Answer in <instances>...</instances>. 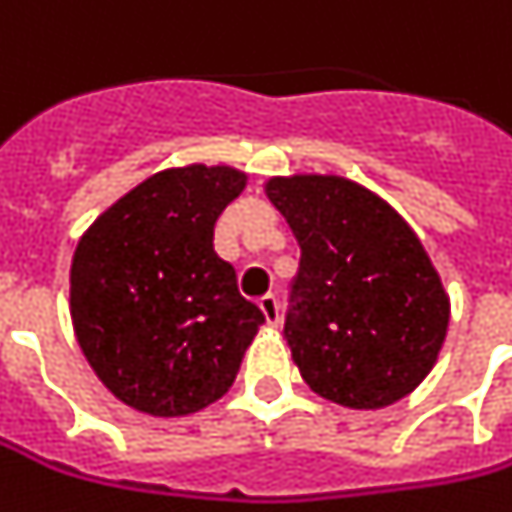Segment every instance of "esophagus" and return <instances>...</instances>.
<instances>
[{"mask_svg": "<svg viewBox=\"0 0 512 512\" xmlns=\"http://www.w3.org/2000/svg\"><path fill=\"white\" fill-rule=\"evenodd\" d=\"M260 310H263V316H266L268 327H277L280 324V302H277V296H263L260 299Z\"/></svg>", "mask_w": 512, "mask_h": 512, "instance_id": "obj_1", "label": "esophagus"}]
</instances>
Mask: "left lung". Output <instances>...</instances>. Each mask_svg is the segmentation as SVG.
<instances>
[{"mask_svg": "<svg viewBox=\"0 0 512 512\" xmlns=\"http://www.w3.org/2000/svg\"><path fill=\"white\" fill-rule=\"evenodd\" d=\"M263 188L302 249L282 332L302 380L355 410L405 399L438 363L452 313L413 227L341 174L268 177Z\"/></svg>", "mask_w": 512, "mask_h": 512, "instance_id": "8db88e82", "label": "left lung"}]
</instances>
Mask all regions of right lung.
<instances>
[{
    "label": "right lung",
    "mask_w": 512,
    "mask_h": 512,
    "mask_svg": "<svg viewBox=\"0 0 512 512\" xmlns=\"http://www.w3.org/2000/svg\"><path fill=\"white\" fill-rule=\"evenodd\" d=\"M244 188L246 171L224 163L163 169L77 241L74 335L99 382L138 413L174 418L213 405L266 321L213 249L221 210Z\"/></svg>",
    "instance_id": "add662e5"
}]
</instances>
